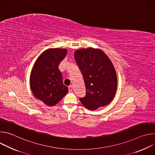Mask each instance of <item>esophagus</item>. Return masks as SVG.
<instances>
[{"instance_id": "1", "label": "esophagus", "mask_w": 155, "mask_h": 155, "mask_svg": "<svg viewBox=\"0 0 155 155\" xmlns=\"http://www.w3.org/2000/svg\"><path fill=\"white\" fill-rule=\"evenodd\" d=\"M69 91L70 93H71V92L73 91V87H72V86H69Z\"/></svg>"}]
</instances>
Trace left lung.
<instances>
[{
    "label": "left lung",
    "instance_id": "1",
    "mask_svg": "<svg viewBox=\"0 0 155 155\" xmlns=\"http://www.w3.org/2000/svg\"><path fill=\"white\" fill-rule=\"evenodd\" d=\"M74 57L82 74L86 95L80 100L86 108L95 110L114 99L117 89V76L107 55L100 49L87 48L75 51Z\"/></svg>",
    "mask_w": 155,
    "mask_h": 155
}]
</instances>
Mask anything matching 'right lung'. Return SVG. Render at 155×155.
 Segmentation results:
<instances>
[{"label":"right lung","mask_w":155,"mask_h":155,"mask_svg":"<svg viewBox=\"0 0 155 155\" xmlns=\"http://www.w3.org/2000/svg\"><path fill=\"white\" fill-rule=\"evenodd\" d=\"M67 52L66 49L49 48L38 56L32 68L30 75L31 91L47 105H55L68 93L58 68Z\"/></svg>","instance_id":"add662e5"}]
</instances>
